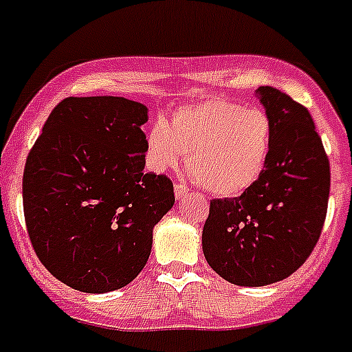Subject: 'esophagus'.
Instances as JSON below:
<instances>
[{"label":"esophagus","mask_w":352,"mask_h":352,"mask_svg":"<svg viewBox=\"0 0 352 352\" xmlns=\"http://www.w3.org/2000/svg\"><path fill=\"white\" fill-rule=\"evenodd\" d=\"M175 199L177 200H184V199H188V197H190V188H188V186L186 184H181V182H179V184H175Z\"/></svg>","instance_id":"esophagus-1"}]
</instances>
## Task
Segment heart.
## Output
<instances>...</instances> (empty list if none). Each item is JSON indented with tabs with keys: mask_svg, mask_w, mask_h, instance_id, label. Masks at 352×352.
<instances>
[{
	"mask_svg": "<svg viewBox=\"0 0 352 352\" xmlns=\"http://www.w3.org/2000/svg\"><path fill=\"white\" fill-rule=\"evenodd\" d=\"M274 123L267 111L227 98L181 105L157 121L146 138L155 170H173L188 153V170L209 193L236 197L250 190L267 168Z\"/></svg>",
	"mask_w": 352,
	"mask_h": 352,
	"instance_id": "b5f03b06",
	"label": "heart"
}]
</instances>
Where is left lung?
Instances as JSON below:
<instances>
[{
	"instance_id": "obj_1",
	"label": "left lung",
	"mask_w": 352,
	"mask_h": 352,
	"mask_svg": "<svg viewBox=\"0 0 352 352\" xmlns=\"http://www.w3.org/2000/svg\"><path fill=\"white\" fill-rule=\"evenodd\" d=\"M259 102L274 123L268 164L234 199H214L204 223L209 267L238 286H265L292 276L320 238L329 200V159L308 109L263 85Z\"/></svg>"
}]
</instances>
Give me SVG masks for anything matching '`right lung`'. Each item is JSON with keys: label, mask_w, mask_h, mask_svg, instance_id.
Listing matches in <instances>:
<instances>
[{"label": "right lung", "mask_w": 352, "mask_h": 352, "mask_svg": "<svg viewBox=\"0 0 352 352\" xmlns=\"http://www.w3.org/2000/svg\"><path fill=\"white\" fill-rule=\"evenodd\" d=\"M148 120L121 96L62 100L23 175L26 231L58 281L85 294L120 290L148 261L153 226L175 204L166 175L144 173Z\"/></svg>", "instance_id": "obj_1"}]
</instances>
